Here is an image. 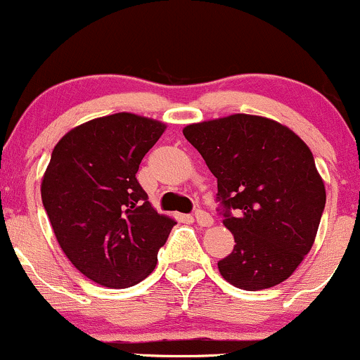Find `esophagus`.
<instances>
[{
  "instance_id": "1",
  "label": "esophagus",
  "mask_w": 360,
  "mask_h": 360,
  "mask_svg": "<svg viewBox=\"0 0 360 360\" xmlns=\"http://www.w3.org/2000/svg\"><path fill=\"white\" fill-rule=\"evenodd\" d=\"M195 219H196V224L200 225V227H210L213 225V219L210 213L203 212V210H198L195 213Z\"/></svg>"
}]
</instances>
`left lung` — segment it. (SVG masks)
I'll list each match as a JSON object with an SVG mask.
<instances>
[{
	"label": "left lung",
	"mask_w": 360,
	"mask_h": 360,
	"mask_svg": "<svg viewBox=\"0 0 360 360\" xmlns=\"http://www.w3.org/2000/svg\"><path fill=\"white\" fill-rule=\"evenodd\" d=\"M184 136L217 177L234 250L219 262L238 289L282 283L313 248L326 203L309 147L287 126L252 114L188 124Z\"/></svg>",
	"instance_id": "8db88e82"
}]
</instances>
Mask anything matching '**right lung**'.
<instances>
[{"mask_svg":"<svg viewBox=\"0 0 360 360\" xmlns=\"http://www.w3.org/2000/svg\"><path fill=\"white\" fill-rule=\"evenodd\" d=\"M167 126L131 112L86 121L53 150L41 184L59 246L98 285L126 289L152 274L176 220L157 213L136 181Z\"/></svg>","mask_w":360,"mask_h":360,"instance_id":"1","label":"right lung"}]
</instances>
